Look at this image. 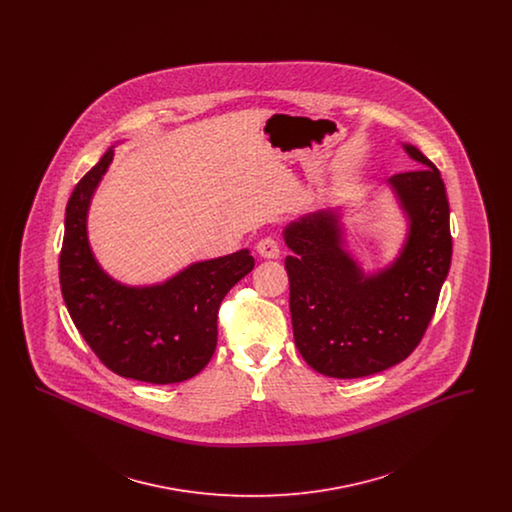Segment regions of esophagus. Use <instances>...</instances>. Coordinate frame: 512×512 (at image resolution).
Instances as JSON below:
<instances>
[{"instance_id":"1","label":"esophagus","mask_w":512,"mask_h":512,"mask_svg":"<svg viewBox=\"0 0 512 512\" xmlns=\"http://www.w3.org/2000/svg\"><path fill=\"white\" fill-rule=\"evenodd\" d=\"M257 253L263 257V259H278L280 257V245L274 240V238H263L259 244H257Z\"/></svg>"}]
</instances>
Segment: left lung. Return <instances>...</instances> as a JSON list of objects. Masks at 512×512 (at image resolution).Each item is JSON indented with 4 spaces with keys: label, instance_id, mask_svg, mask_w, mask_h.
Here are the masks:
<instances>
[{
    "label": "left lung",
    "instance_id": "left-lung-1",
    "mask_svg": "<svg viewBox=\"0 0 512 512\" xmlns=\"http://www.w3.org/2000/svg\"><path fill=\"white\" fill-rule=\"evenodd\" d=\"M416 171L388 186L407 238L386 268L366 274L345 249L340 209L290 222L284 242L293 338L307 365L330 378H363L405 361L420 343L451 265L449 201L436 165L411 144Z\"/></svg>",
    "mask_w": 512,
    "mask_h": 512
}]
</instances>
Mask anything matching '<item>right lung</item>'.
I'll return each mask as SVG.
<instances>
[{
  "mask_svg": "<svg viewBox=\"0 0 512 512\" xmlns=\"http://www.w3.org/2000/svg\"><path fill=\"white\" fill-rule=\"evenodd\" d=\"M113 155L109 147L67 203L61 293L74 326L109 370L147 384L184 382L211 361L220 303L253 270L255 259L249 249H240L192 263L151 286H126L111 278L90 247L88 209Z\"/></svg>",
  "mask_w": 512,
  "mask_h": 512,
  "instance_id": "right-lung-1",
  "label": "right lung"
}]
</instances>
